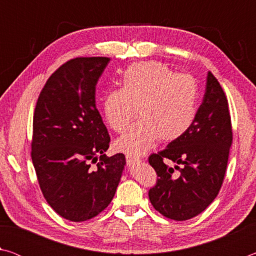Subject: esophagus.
I'll return each instance as SVG.
<instances>
[{"instance_id":"obj_1","label":"esophagus","mask_w":256,"mask_h":256,"mask_svg":"<svg viewBox=\"0 0 256 256\" xmlns=\"http://www.w3.org/2000/svg\"><path fill=\"white\" fill-rule=\"evenodd\" d=\"M126 162L128 166H132V164H136L141 162V159L138 157H136V156H132V154H126Z\"/></svg>"}]
</instances>
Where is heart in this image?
<instances>
[{"label":"heart","instance_id":"obj_1","mask_svg":"<svg viewBox=\"0 0 256 256\" xmlns=\"http://www.w3.org/2000/svg\"><path fill=\"white\" fill-rule=\"evenodd\" d=\"M200 88L190 74H180L166 64L144 60L125 68L120 89H110L102 99V112L112 131L122 133L136 115L141 120L115 142L116 149L140 156L158 138L175 141L196 120Z\"/></svg>","mask_w":256,"mask_h":256}]
</instances>
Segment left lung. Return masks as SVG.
<instances>
[{
  "label": "left lung",
  "mask_w": 256,
  "mask_h": 256,
  "mask_svg": "<svg viewBox=\"0 0 256 256\" xmlns=\"http://www.w3.org/2000/svg\"><path fill=\"white\" fill-rule=\"evenodd\" d=\"M232 142L226 94L214 76L208 72L206 92L192 126L166 149L149 157L158 176L157 183L149 190L154 209L177 222L204 211L222 185ZM166 158L176 164L180 173L176 174L164 164Z\"/></svg>",
  "instance_id": "1"
}]
</instances>
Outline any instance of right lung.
I'll use <instances>...</instances> for the list:
<instances>
[{"label":"right lung","instance_id":"right-lung-1","mask_svg":"<svg viewBox=\"0 0 256 256\" xmlns=\"http://www.w3.org/2000/svg\"><path fill=\"white\" fill-rule=\"evenodd\" d=\"M110 58H76L47 80L34 112L32 159L42 196L70 222L105 210L126 164L107 157L110 138L96 107V84Z\"/></svg>","mask_w":256,"mask_h":256}]
</instances>
